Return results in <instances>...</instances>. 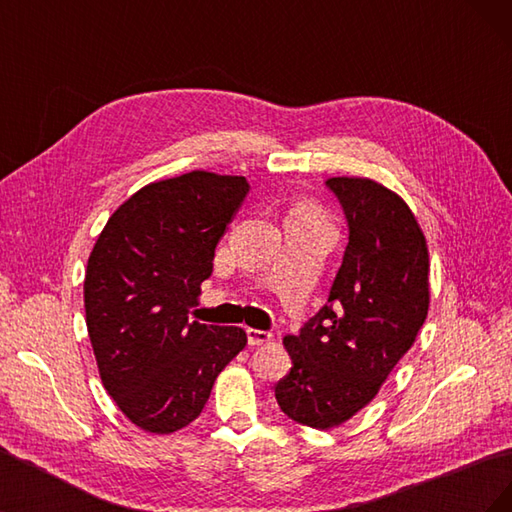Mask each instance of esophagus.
Masks as SVG:
<instances>
[{"instance_id": "esophagus-1", "label": "esophagus", "mask_w": 512, "mask_h": 512, "mask_svg": "<svg viewBox=\"0 0 512 512\" xmlns=\"http://www.w3.org/2000/svg\"><path fill=\"white\" fill-rule=\"evenodd\" d=\"M273 339L269 331H258V329H247V342L250 346H265Z\"/></svg>"}]
</instances>
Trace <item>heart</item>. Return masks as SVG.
I'll use <instances>...</instances> for the list:
<instances>
[{"instance_id":"1","label":"heart","mask_w":512,"mask_h":512,"mask_svg":"<svg viewBox=\"0 0 512 512\" xmlns=\"http://www.w3.org/2000/svg\"><path fill=\"white\" fill-rule=\"evenodd\" d=\"M292 213L303 215V218H307V220H314V222H320V224H324V226H329V224H327V220L322 218V213H320L318 209H314L312 205H299V207L294 209Z\"/></svg>"}]
</instances>
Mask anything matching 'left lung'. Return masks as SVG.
I'll use <instances>...</instances> for the list:
<instances>
[{"label": "left lung", "instance_id": "8db88e82", "mask_svg": "<svg viewBox=\"0 0 512 512\" xmlns=\"http://www.w3.org/2000/svg\"><path fill=\"white\" fill-rule=\"evenodd\" d=\"M348 245L329 301L299 335L275 399L314 429L346 423L380 391L421 331L429 309V250L406 200L367 177H331Z\"/></svg>", "mask_w": 512, "mask_h": 512}]
</instances>
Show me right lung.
I'll return each mask as SVG.
<instances>
[{
	"mask_svg": "<svg viewBox=\"0 0 512 512\" xmlns=\"http://www.w3.org/2000/svg\"><path fill=\"white\" fill-rule=\"evenodd\" d=\"M247 190L245 177L207 170L153 181L108 218L89 254L85 320L102 384L149 433L198 418L247 344L239 327L188 320Z\"/></svg>",
	"mask_w": 512,
	"mask_h": 512,
	"instance_id": "add662e5",
	"label": "right lung"
}]
</instances>
